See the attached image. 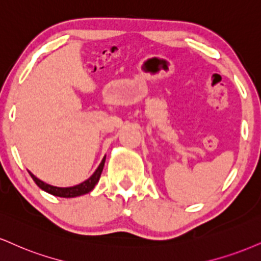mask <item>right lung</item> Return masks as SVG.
I'll return each mask as SVG.
<instances>
[{
  "instance_id": "obj_1",
  "label": "right lung",
  "mask_w": 261,
  "mask_h": 261,
  "mask_svg": "<svg viewBox=\"0 0 261 261\" xmlns=\"http://www.w3.org/2000/svg\"><path fill=\"white\" fill-rule=\"evenodd\" d=\"M105 162H106V156L102 159V162H100L98 168L96 169V171L92 174V176H90L87 180H85L84 182H81V184L76 185V186H73V187L52 186V185H48V184H46V182L41 181L40 178H37L35 175L33 174V172L29 171V174H30V176L33 177V180L35 181V184L37 185V186H39L41 190L45 191V192L53 194V196L63 197V198H74V197H79V196H83V194L89 193L93 190V188H95L97 182H98L99 177H100V174H102L103 166H105Z\"/></svg>"
}]
</instances>
